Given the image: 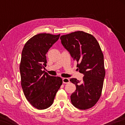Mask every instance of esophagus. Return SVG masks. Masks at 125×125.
I'll list each match as a JSON object with an SVG mask.
<instances>
[{"label": "esophagus", "mask_w": 125, "mask_h": 125, "mask_svg": "<svg viewBox=\"0 0 125 125\" xmlns=\"http://www.w3.org/2000/svg\"><path fill=\"white\" fill-rule=\"evenodd\" d=\"M62 80H63V83H64V84H67V83H69V82H70V80H69L68 78H63Z\"/></svg>", "instance_id": "esophagus-1"}]
</instances>
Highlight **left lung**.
Listing matches in <instances>:
<instances>
[{
    "label": "left lung",
    "mask_w": 125,
    "mask_h": 125,
    "mask_svg": "<svg viewBox=\"0 0 125 125\" xmlns=\"http://www.w3.org/2000/svg\"><path fill=\"white\" fill-rule=\"evenodd\" d=\"M61 43L68 51L84 77L82 82L75 78L70 81L76 86L71 95L72 104L80 110L90 109L96 104L102 92L105 70L100 46L93 35L75 31L61 36Z\"/></svg>",
    "instance_id": "1"
}]
</instances>
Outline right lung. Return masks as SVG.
Segmentation results:
<instances>
[{
	"label": "right lung",
	"instance_id": "add662e5",
	"mask_svg": "<svg viewBox=\"0 0 125 125\" xmlns=\"http://www.w3.org/2000/svg\"><path fill=\"white\" fill-rule=\"evenodd\" d=\"M60 34L39 33L31 37L23 48L20 72L21 84L27 100L39 110L52 105L62 79L44 73L46 67V54L59 39Z\"/></svg>",
	"mask_w": 125,
	"mask_h": 125
}]
</instances>
